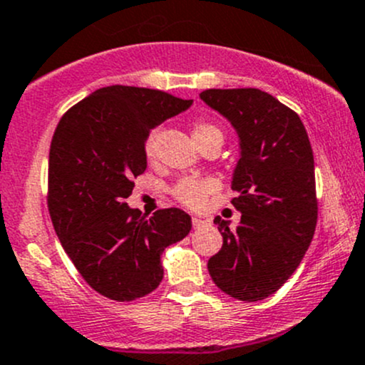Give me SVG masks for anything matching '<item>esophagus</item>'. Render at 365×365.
<instances>
[{
  "instance_id": "obj_1",
  "label": "esophagus",
  "mask_w": 365,
  "mask_h": 365,
  "mask_svg": "<svg viewBox=\"0 0 365 365\" xmlns=\"http://www.w3.org/2000/svg\"><path fill=\"white\" fill-rule=\"evenodd\" d=\"M206 224V220H202L201 217H194L192 218V225H194V229H199V227H202V225Z\"/></svg>"
}]
</instances>
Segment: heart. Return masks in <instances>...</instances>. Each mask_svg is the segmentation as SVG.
<instances>
[{"mask_svg":"<svg viewBox=\"0 0 365 365\" xmlns=\"http://www.w3.org/2000/svg\"><path fill=\"white\" fill-rule=\"evenodd\" d=\"M210 134H222L220 129L215 128L213 124H208V122H197L192 128V136L195 143L202 140V138L210 136ZM153 152H155V134H150L145 143V153L147 157H152ZM213 189L212 182H202V180H183L176 185L175 194L183 205L192 206V208H197V206L202 205L205 201V195Z\"/></svg>","mask_w":365,"mask_h":365,"instance_id":"b5f03b06","label":"heart"}]
</instances>
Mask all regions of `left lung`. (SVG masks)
<instances>
[{
	"mask_svg": "<svg viewBox=\"0 0 365 365\" xmlns=\"http://www.w3.org/2000/svg\"><path fill=\"white\" fill-rule=\"evenodd\" d=\"M199 98L227 118L240 140L232 205L240 225L215 217L220 252L208 260L215 285L237 301L274 294L301 264L317 227L314 160L299 115L259 89H208Z\"/></svg>",
	"mask_w": 365,
	"mask_h": 365,
	"instance_id": "1",
	"label": "left lung"
}]
</instances>
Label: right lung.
Instances as JSON below:
<instances>
[{
  "label": "right lung",
  "instance_id": "add662e5",
  "mask_svg": "<svg viewBox=\"0 0 365 365\" xmlns=\"http://www.w3.org/2000/svg\"><path fill=\"white\" fill-rule=\"evenodd\" d=\"M192 106L166 92L110 86L63 115L48 155V212L64 252L87 283L113 301H134L163 282L164 250L192 227L190 215L150 218L125 201L147 170L148 133Z\"/></svg>",
  "mask_w": 365,
  "mask_h": 365
}]
</instances>
